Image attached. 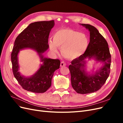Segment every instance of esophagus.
<instances>
[{
	"instance_id": "obj_1",
	"label": "esophagus",
	"mask_w": 123,
	"mask_h": 123,
	"mask_svg": "<svg viewBox=\"0 0 123 123\" xmlns=\"http://www.w3.org/2000/svg\"><path fill=\"white\" fill-rule=\"evenodd\" d=\"M66 66V63L64 62H62L61 63V67H64Z\"/></svg>"
}]
</instances>
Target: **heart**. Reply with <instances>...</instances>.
I'll list each match as a JSON object with an SVG mask.
<instances>
[{
  "label": "heart",
  "mask_w": 123,
  "mask_h": 123,
  "mask_svg": "<svg viewBox=\"0 0 123 123\" xmlns=\"http://www.w3.org/2000/svg\"><path fill=\"white\" fill-rule=\"evenodd\" d=\"M51 51L57 52L61 49L62 55L68 59H73L83 53L88 45V39L85 33L71 29L57 30L53 35V42L49 43Z\"/></svg>",
  "instance_id": "heart-1"
}]
</instances>
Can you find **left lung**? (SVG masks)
I'll return each mask as SVG.
<instances>
[{"label": "left lung", "instance_id": "8db88e82", "mask_svg": "<svg viewBox=\"0 0 123 123\" xmlns=\"http://www.w3.org/2000/svg\"><path fill=\"white\" fill-rule=\"evenodd\" d=\"M81 25L90 32V43L85 52L72 61L69 69L73 89L78 94H86L98 91L104 85L111 72V58L107 42L98 29L90 24ZM92 57L104 62L105 65L94 75L87 76L82 69L85 59Z\"/></svg>", "mask_w": 123, "mask_h": 123}]
</instances>
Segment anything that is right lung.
<instances>
[{
    "mask_svg": "<svg viewBox=\"0 0 123 123\" xmlns=\"http://www.w3.org/2000/svg\"><path fill=\"white\" fill-rule=\"evenodd\" d=\"M54 20L39 21L29 24L16 37L11 53L12 70L14 77L24 90L36 93H43L51 86L54 71L60 68V61L44 58L42 54L49 48L48 38ZM30 48L40 55L43 65L31 78L23 77L18 72V54L21 49Z\"/></svg>",
    "mask_w": 123,
    "mask_h": 123,
    "instance_id": "1",
    "label": "right lung"
}]
</instances>
